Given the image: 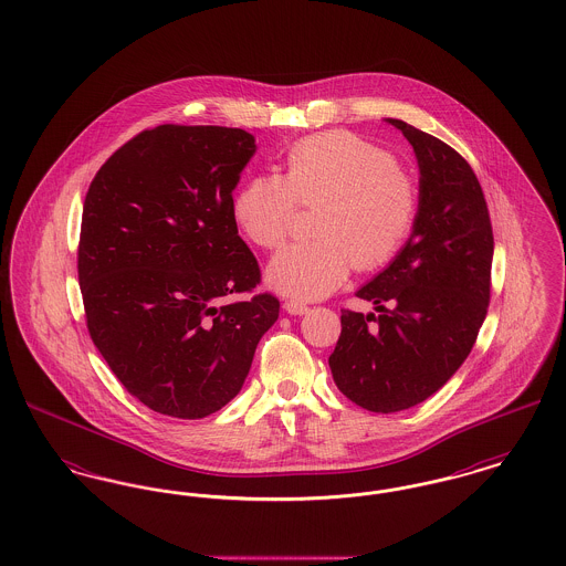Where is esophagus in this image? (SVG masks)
Returning <instances> with one entry per match:
<instances>
[{
	"mask_svg": "<svg viewBox=\"0 0 566 566\" xmlns=\"http://www.w3.org/2000/svg\"><path fill=\"white\" fill-rule=\"evenodd\" d=\"M284 310H286L291 316H303V314H307V312H310V307H307L305 303L295 301V298L286 301V303H284Z\"/></svg>",
	"mask_w": 566,
	"mask_h": 566,
	"instance_id": "34e87169",
	"label": "esophagus"
}]
</instances>
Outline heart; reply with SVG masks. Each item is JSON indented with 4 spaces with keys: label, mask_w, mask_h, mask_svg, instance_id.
Returning a JSON list of instances; mask_svg holds the SVG:
<instances>
[{
    "label": "heart",
    "mask_w": 566,
    "mask_h": 566,
    "mask_svg": "<svg viewBox=\"0 0 566 566\" xmlns=\"http://www.w3.org/2000/svg\"><path fill=\"white\" fill-rule=\"evenodd\" d=\"M296 203H321L316 240L280 250L265 280L280 295L312 301L335 293L354 263L379 270L401 252L418 220L420 187L384 148L328 132L295 142L284 176H250L233 197V218L248 242L273 250L289 238Z\"/></svg>",
    "instance_id": "1"
}]
</instances>
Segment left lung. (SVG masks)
Here are the masks:
<instances>
[{
  "label": "left lung",
  "mask_w": 566,
  "mask_h": 566,
  "mask_svg": "<svg viewBox=\"0 0 566 566\" xmlns=\"http://www.w3.org/2000/svg\"><path fill=\"white\" fill-rule=\"evenodd\" d=\"M413 146L420 212L395 261L356 296L379 314L342 310L328 356L352 403L392 413L427 401L464 363L484 324L494 238L484 192L452 146L386 118Z\"/></svg>",
  "instance_id": "1"
}]
</instances>
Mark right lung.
<instances>
[{
  "mask_svg": "<svg viewBox=\"0 0 566 566\" xmlns=\"http://www.w3.org/2000/svg\"><path fill=\"white\" fill-rule=\"evenodd\" d=\"M256 153L231 127L159 125L95 174L82 210L78 282L93 344L137 401L197 420L229 403L277 321L238 235L233 190Z\"/></svg>",
  "mask_w": 566,
  "mask_h": 566,
  "instance_id": "1",
  "label": "right lung"
}]
</instances>
